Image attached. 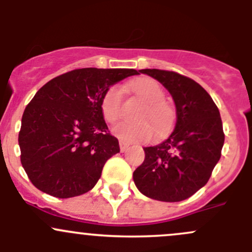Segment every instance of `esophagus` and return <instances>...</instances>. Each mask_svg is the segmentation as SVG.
Masks as SVG:
<instances>
[{
    "label": "esophagus",
    "mask_w": 252,
    "mask_h": 252,
    "mask_svg": "<svg viewBox=\"0 0 252 252\" xmlns=\"http://www.w3.org/2000/svg\"><path fill=\"white\" fill-rule=\"evenodd\" d=\"M128 147H129V144H128V142L122 141V140L119 141V149H121V151H122V152L126 151V150L128 149Z\"/></svg>",
    "instance_id": "obj_1"
}]
</instances>
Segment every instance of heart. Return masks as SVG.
<instances>
[{
	"label": "heart",
	"mask_w": 252,
	"mask_h": 252,
	"mask_svg": "<svg viewBox=\"0 0 252 252\" xmlns=\"http://www.w3.org/2000/svg\"><path fill=\"white\" fill-rule=\"evenodd\" d=\"M131 90L145 106L139 112L140 122H122L113 128L117 138L124 141L147 140L154 135V126L157 131L167 129L173 119V108L164 101V91L154 79L142 78L130 84ZM123 110V89L112 85L103 94L101 111L108 123H114L122 116Z\"/></svg>",
	"instance_id": "b5f03b06"
}]
</instances>
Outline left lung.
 <instances>
[{"instance_id": "left-lung-1", "label": "left lung", "mask_w": 252, "mask_h": 252, "mask_svg": "<svg viewBox=\"0 0 252 252\" xmlns=\"http://www.w3.org/2000/svg\"><path fill=\"white\" fill-rule=\"evenodd\" d=\"M139 72L158 80L171 93L177 121L166 140L144 147L145 159L134 171V183L150 199L183 201L204 187L220 161L224 144L220 111L192 79L172 70Z\"/></svg>"}]
</instances>
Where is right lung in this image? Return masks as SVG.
<instances>
[{"label": "right lung", "instance_id": "1", "mask_svg": "<svg viewBox=\"0 0 252 252\" xmlns=\"http://www.w3.org/2000/svg\"><path fill=\"white\" fill-rule=\"evenodd\" d=\"M135 69L81 68L45 84L22 117L20 162L34 187L60 199L88 192L106 161L119 152L101 100L108 88Z\"/></svg>", "mask_w": 252, "mask_h": 252}]
</instances>
